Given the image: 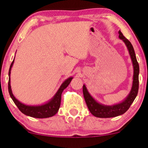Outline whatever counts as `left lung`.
<instances>
[{"label":"left lung","mask_w":148,"mask_h":148,"mask_svg":"<svg viewBox=\"0 0 148 148\" xmlns=\"http://www.w3.org/2000/svg\"><path fill=\"white\" fill-rule=\"evenodd\" d=\"M119 38L123 40L126 44L127 48H128L129 54H130L131 60H132L133 69H134V73H133V86L130 94L128 97L120 104L114 105V106H104L99 104L90 96L86 87L84 85L83 86V93L84 96L86 100V104L90 112L96 117L99 118H110V117L117 116L119 115H121L126 112L129 108L133 102V101L136 98L137 93L139 90V64L137 62L136 56H135L134 49L132 44L126 38L123 36L122 32H119Z\"/></svg>","instance_id":"left-lung-1"}]
</instances>
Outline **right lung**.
I'll return each instance as SVG.
<instances>
[{
    "label": "right lung",
    "instance_id": "add662e5",
    "mask_svg": "<svg viewBox=\"0 0 148 148\" xmlns=\"http://www.w3.org/2000/svg\"><path fill=\"white\" fill-rule=\"evenodd\" d=\"M14 62V59L12 62V63L10 66L9 71V83H8V89H9V92L10 96L12 98V100L15 103L19 110L21 111L24 114L27 115V116L34 117V118H38V119H43V118H48V117H51L54 116V114H56L58 112V109L60 106V102H61V94L62 91L65 89L66 87L70 84L71 81L72 80L73 77H70L66 79L63 84L60 87L59 90L56 92L55 96L52 99L50 102L46 103V104L42 105V106H26V105L22 104L18 101L17 99L15 98L13 94H12L11 85H10V74H11V69L12 66H13Z\"/></svg>",
    "mask_w": 148,
    "mask_h": 148
}]
</instances>
